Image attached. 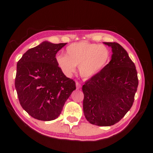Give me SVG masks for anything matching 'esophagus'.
I'll return each instance as SVG.
<instances>
[{
    "label": "esophagus",
    "instance_id": "1",
    "mask_svg": "<svg viewBox=\"0 0 153 153\" xmlns=\"http://www.w3.org/2000/svg\"><path fill=\"white\" fill-rule=\"evenodd\" d=\"M76 89H77V90L80 89L81 87V83H79V82H78V81H76Z\"/></svg>",
    "mask_w": 153,
    "mask_h": 153
}]
</instances>
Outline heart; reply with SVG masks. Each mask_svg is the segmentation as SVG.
Masks as SVG:
<instances>
[{
	"label": "heart",
	"instance_id": "1",
	"mask_svg": "<svg viewBox=\"0 0 153 153\" xmlns=\"http://www.w3.org/2000/svg\"><path fill=\"white\" fill-rule=\"evenodd\" d=\"M58 65L67 75L74 72L79 66L81 77L90 79L103 70L109 60V51L104 45L80 42L72 43L65 49V56L57 55Z\"/></svg>",
	"mask_w": 153,
	"mask_h": 153
}]
</instances>
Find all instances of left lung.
<instances>
[{"label": "left lung", "mask_w": 153, "mask_h": 153, "mask_svg": "<svg viewBox=\"0 0 153 153\" xmlns=\"http://www.w3.org/2000/svg\"><path fill=\"white\" fill-rule=\"evenodd\" d=\"M111 47V60L103 70L85 81L83 108L90 123L111 126L119 122L132 106L139 80L135 65L122 46L104 42Z\"/></svg>", "instance_id": "1"}]
</instances>
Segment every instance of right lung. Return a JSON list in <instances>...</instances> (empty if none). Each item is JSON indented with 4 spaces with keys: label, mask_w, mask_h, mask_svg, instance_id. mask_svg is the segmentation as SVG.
<instances>
[{
    "label": "right lung",
    "mask_w": 153,
    "mask_h": 153,
    "mask_svg": "<svg viewBox=\"0 0 153 153\" xmlns=\"http://www.w3.org/2000/svg\"><path fill=\"white\" fill-rule=\"evenodd\" d=\"M67 43L45 41L28 49L17 62L15 88L22 108L33 118H57L65 102L76 90L73 79L58 67L56 54Z\"/></svg>",
    "instance_id": "add662e5"
}]
</instances>
